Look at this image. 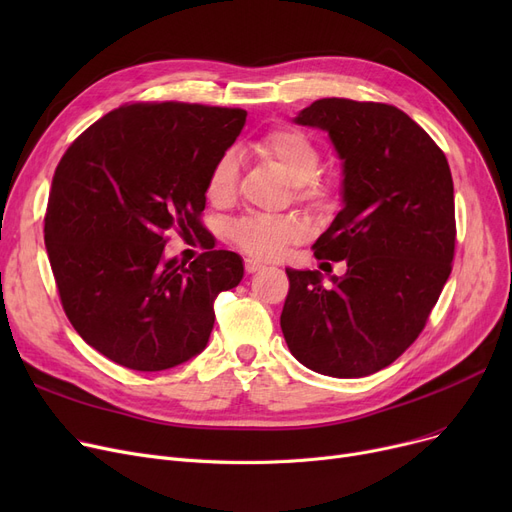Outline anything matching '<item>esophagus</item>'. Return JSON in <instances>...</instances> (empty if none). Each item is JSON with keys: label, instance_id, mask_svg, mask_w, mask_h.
<instances>
[{"label": "esophagus", "instance_id": "1", "mask_svg": "<svg viewBox=\"0 0 512 512\" xmlns=\"http://www.w3.org/2000/svg\"><path fill=\"white\" fill-rule=\"evenodd\" d=\"M263 263L261 261H257V259H245V270H247V274H255V272H259V270H263Z\"/></svg>", "mask_w": 512, "mask_h": 512}]
</instances>
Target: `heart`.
<instances>
[{"label":"heart","mask_w":512,"mask_h":512,"mask_svg":"<svg viewBox=\"0 0 512 512\" xmlns=\"http://www.w3.org/2000/svg\"><path fill=\"white\" fill-rule=\"evenodd\" d=\"M255 151L267 164L282 170V174L297 188V197L303 201H321L326 197V186L317 180L321 170V155L315 143L294 128H276L267 132L255 145ZM238 157L232 149L224 151L209 170L207 197L213 203H228L236 193ZM303 228L294 218H245L232 226V240L236 245L259 259H276L282 255L288 242L297 240Z\"/></svg>","instance_id":"1"}]
</instances>
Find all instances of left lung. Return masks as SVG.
I'll list each match as a JSON object with an SVG mask.
<instances>
[{
	"instance_id": "1",
	"label": "left lung",
	"mask_w": 512,
	"mask_h": 512,
	"mask_svg": "<svg viewBox=\"0 0 512 512\" xmlns=\"http://www.w3.org/2000/svg\"><path fill=\"white\" fill-rule=\"evenodd\" d=\"M294 122L326 130L342 159V209L313 249L317 259L344 261L346 274L324 284L317 270L288 267L282 334L311 371L363 378L415 342L450 276V168L394 105L317 99Z\"/></svg>"
}]
</instances>
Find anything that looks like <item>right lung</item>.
<instances>
[{
  "label": "right lung",
  "instance_id": "right-lung-1",
  "mask_svg": "<svg viewBox=\"0 0 512 512\" xmlns=\"http://www.w3.org/2000/svg\"><path fill=\"white\" fill-rule=\"evenodd\" d=\"M247 112L199 103H130L68 147L53 174L45 247L74 330L110 361L161 371L199 355L213 301L245 276L240 255L168 259V234L207 238V176ZM207 249V247H205Z\"/></svg>",
  "mask_w": 512,
  "mask_h": 512
}]
</instances>
